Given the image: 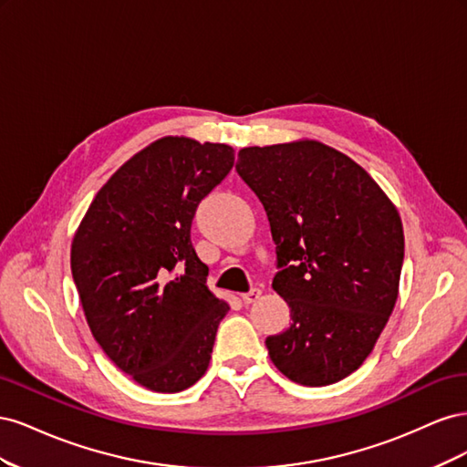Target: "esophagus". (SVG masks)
<instances>
[{
    "label": "esophagus",
    "mask_w": 467,
    "mask_h": 467,
    "mask_svg": "<svg viewBox=\"0 0 467 467\" xmlns=\"http://www.w3.org/2000/svg\"><path fill=\"white\" fill-rule=\"evenodd\" d=\"M261 290L259 288H253L251 292H247V294H242V300H244V304H253V302H257L259 298H261Z\"/></svg>",
    "instance_id": "obj_1"
}]
</instances>
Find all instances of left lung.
<instances>
[{"label": "left lung", "instance_id": "obj_1", "mask_svg": "<svg viewBox=\"0 0 467 467\" xmlns=\"http://www.w3.org/2000/svg\"><path fill=\"white\" fill-rule=\"evenodd\" d=\"M237 173L271 222L273 288L290 307L268 357L296 384L329 386L360 368L400 294L403 223L378 182L317 140L239 150Z\"/></svg>", "mask_w": 467, "mask_h": 467}]
</instances>
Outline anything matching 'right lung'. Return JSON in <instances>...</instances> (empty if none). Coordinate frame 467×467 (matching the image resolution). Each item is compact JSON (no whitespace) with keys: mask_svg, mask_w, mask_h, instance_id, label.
<instances>
[{"mask_svg":"<svg viewBox=\"0 0 467 467\" xmlns=\"http://www.w3.org/2000/svg\"><path fill=\"white\" fill-rule=\"evenodd\" d=\"M234 160L228 144L155 140L112 173L76 230L69 261L95 341L151 391L177 393L204 376L230 309L206 286L191 223Z\"/></svg>","mask_w":467,"mask_h":467,"instance_id":"1","label":"right lung"}]
</instances>
